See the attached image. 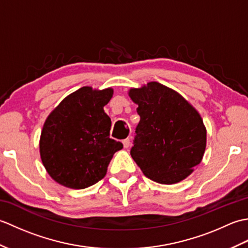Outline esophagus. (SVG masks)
I'll list each match as a JSON object with an SVG mask.
<instances>
[{"mask_svg":"<svg viewBox=\"0 0 248 248\" xmlns=\"http://www.w3.org/2000/svg\"><path fill=\"white\" fill-rule=\"evenodd\" d=\"M123 144H124V147L125 149H128L130 145H131V141H130V139H125L123 140Z\"/></svg>","mask_w":248,"mask_h":248,"instance_id":"esophagus-1","label":"esophagus"}]
</instances>
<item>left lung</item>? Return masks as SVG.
Segmentation results:
<instances>
[{
	"mask_svg": "<svg viewBox=\"0 0 248 248\" xmlns=\"http://www.w3.org/2000/svg\"><path fill=\"white\" fill-rule=\"evenodd\" d=\"M129 96L140 117L131 156L151 180L182 181L202 160L207 144L202 118L180 93L157 82L131 88Z\"/></svg>",
	"mask_w": 248,
	"mask_h": 248,
	"instance_id": "8db88e82",
	"label": "left lung"
}]
</instances>
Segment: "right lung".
I'll return each mask as SVG.
<instances>
[{"mask_svg":"<svg viewBox=\"0 0 248 248\" xmlns=\"http://www.w3.org/2000/svg\"><path fill=\"white\" fill-rule=\"evenodd\" d=\"M113 89L84 86L52 110L41 131L39 149L50 177L66 187L82 189L107 175L120 141L109 139L112 121L103 107Z\"/></svg>","mask_w":248,"mask_h":248,"instance_id":"obj_1","label":"right lung"}]
</instances>
